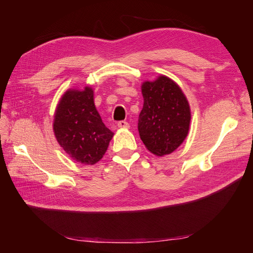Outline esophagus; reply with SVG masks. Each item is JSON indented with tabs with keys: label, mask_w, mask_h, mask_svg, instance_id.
Masks as SVG:
<instances>
[{
	"label": "esophagus",
	"mask_w": 253,
	"mask_h": 253,
	"mask_svg": "<svg viewBox=\"0 0 253 253\" xmlns=\"http://www.w3.org/2000/svg\"><path fill=\"white\" fill-rule=\"evenodd\" d=\"M117 126H118V127H128V124L126 121H125V120H121V121H118V124H117Z\"/></svg>",
	"instance_id": "1"
}]
</instances>
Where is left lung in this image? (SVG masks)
Instances as JSON below:
<instances>
[{"label":"left lung","instance_id":"obj_1","mask_svg":"<svg viewBox=\"0 0 253 253\" xmlns=\"http://www.w3.org/2000/svg\"><path fill=\"white\" fill-rule=\"evenodd\" d=\"M143 108L138 118L140 139L157 156L170 154L188 135L191 113L180 87L165 76L142 84Z\"/></svg>","mask_w":253,"mask_h":253}]
</instances>
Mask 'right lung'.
I'll list each match as a JSON object with an SVG mask.
<instances>
[{
  "label": "right lung",
  "mask_w": 253,
  "mask_h": 253,
  "mask_svg": "<svg viewBox=\"0 0 253 253\" xmlns=\"http://www.w3.org/2000/svg\"><path fill=\"white\" fill-rule=\"evenodd\" d=\"M53 131L67 154L83 165L99 162L114 135L95 108L90 87L71 89L63 95L56 111Z\"/></svg>",
  "instance_id": "1"
}]
</instances>
